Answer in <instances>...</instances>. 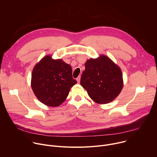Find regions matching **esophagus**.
I'll list each match as a JSON object with an SVG mask.
<instances>
[{"label":"esophagus","instance_id":"obj_1","mask_svg":"<svg viewBox=\"0 0 157 157\" xmlns=\"http://www.w3.org/2000/svg\"><path fill=\"white\" fill-rule=\"evenodd\" d=\"M80 80H81V76H79L77 78H76V81H78V82L79 83V82H80Z\"/></svg>","mask_w":157,"mask_h":157}]
</instances>
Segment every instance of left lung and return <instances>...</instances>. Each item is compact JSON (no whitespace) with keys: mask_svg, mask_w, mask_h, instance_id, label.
I'll list each match as a JSON object with an SVG mask.
<instances>
[{"mask_svg":"<svg viewBox=\"0 0 157 157\" xmlns=\"http://www.w3.org/2000/svg\"><path fill=\"white\" fill-rule=\"evenodd\" d=\"M80 84L95 102L107 104L116 99L122 91V73L110 58L101 55L85 63Z\"/></svg>","mask_w":157,"mask_h":157,"instance_id":"left-lung-1","label":"left lung"}]
</instances>
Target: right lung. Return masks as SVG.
<instances>
[{
	"label": "right lung",
	"mask_w": 157,
	"mask_h": 157,
	"mask_svg": "<svg viewBox=\"0 0 157 157\" xmlns=\"http://www.w3.org/2000/svg\"><path fill=\"white\" fill-rule=\"evenodd\" d=\"M76 83L71 66L62 59H53L49 55L35 65L32 74L31 86L34 94L48 106L61 105Z\"/></svg>",
	"instance_id": "add662e5"
}]
</instances>
